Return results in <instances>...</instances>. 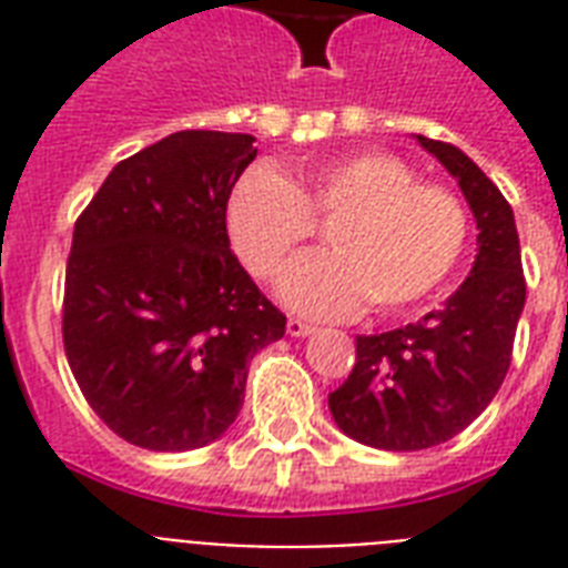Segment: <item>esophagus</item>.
Here are the masks:
<instances>
[{"label":"esophagus","mask_w":568,"mask_h":568,"mask_svg":"<svg viewBox=\"0 0 568 568\" xmlns=\"http://www.w3.org/2000/svg\"><path fill=\"white\" fill-rule=\"evenodd\" d=\"M285 329H288V336H310V333H315V324H310V321H301V318H288V324H285Z\"/></svg>","instance_id":"34e87169"}]
</instances>
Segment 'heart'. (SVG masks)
I'll return each mask as SVG.
<instances>
[{"mask_svg": "<svg viewBox=\"0 0 568 568\" xmlns=\"http://www.w3.org/2000/svg\"><path fill=\"white\" fill-rule=\"evenodd\" d=\"M318 221L329 223L333 253L301 258L280 280L285 301L312 315H347L365 297L377 312L422 303L454 274L468 241L459 196L379 150L315 159L294 182L258 164L226 196L232 247L262 280L315 239Z\"/></svg>", "mask_w": 568, "mask_h": 568, "instance_id": "1", "label": "heart"}]
</instances>
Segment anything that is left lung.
Wrapping results in <instances>:
<instances>
[{
    "label": "left lung",
    "instance_id": "1",
    "mask_svg": "<svg viewBox=\"0 0 568 568\" xmlns=\"http://www.w3.org/2000/svg\"><path fill=\"white\" fill-rule=\"evenodd\" d=\"M466 194L477 258L442 310L379 336H356L351 377L329 392V413L351 439L383 450L448 442L501 388L525 306L519 232L510 203L463 150L418 135Z\"/></svg>",
    "mask_w": 568,
    "mask_h": 568
}]
</instances>
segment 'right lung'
Masks as SVG:
<instances>
[{
	"mask_svg": "<svg viewBox=\"0 0 568 568\" xmlns=\"http://www.w3.org/2000/svg\"><path fill=\"white\" fill-rule=\"evenodd\" d=\"M256 138L185 129L109 173L73 230L64 354L91 409L146 450L203 448L244 404L247 365L283 338L226 235Z\"/></svg>",
	"mask_w": 568,
	"mask_h": 568,
	"instance_id": "obj_1",
	"label": "right lung"
}]
</instances>
